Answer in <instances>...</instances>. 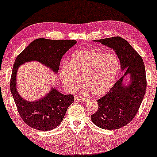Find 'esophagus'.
I'll return each instance as SVG.
<instances>
[{
    "label": "esophagus",
    "mask_w": 157,
    "mask_h": 157,
    "mask_svg": "<svg viewBox=\"0 0 157 157\" xmlns=\"http://www.w3.org/2000/svg\"><path fill=\"white\" fill-rule=\"evenodd\" d=\"M74 99H75V100H79V101H86L88 100L86 98H85V97H79V96H75Z\"/></svg>",
    "instance_id": "obj_1"
}]
</instances>
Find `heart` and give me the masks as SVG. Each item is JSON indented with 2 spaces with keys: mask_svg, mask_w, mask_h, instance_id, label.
Masks as SVG:
<instances>
[{
  "mask_svg": "<svg viewBox=\"0 0 157 157\" xmlns=\"http://www.w3.org/2000/svg\"><path fill=\"white\" fill-rule=\"evenodd\" d=\"M119 60L113 53L93 49H82L71 55L69 65L65 63L60 70L64 86L74 91L81 86V79L94 96H102L113 86L119 70Z\"/></svg>",
  "mask_w": 157,
  "mask_h": 157,
  "instance_id": "b5f03b06",
  "label": "heart"
}]
</instances>
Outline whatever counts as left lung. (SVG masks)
<instances>
[{"instance_id": "left-lung-1", "label": "left lung", "mask_w": 157, "mask_h": 157, "mask_svg": "<svg viewBox=\"0 0 157 157\" xmlns=\"http://www.w3.org/2000/svg\"><path fill=\"white\" fill-rule=\"evenodd\" d=\"M95 42L115 51L124 74L107 94L97 100L99 109L91 115V120L101 129H120L132 121L142 103L147 88L145 65L137 51L122 37H113ZM126 75L130 76L128 84L124 83Z\"/></svg>"}]
</instances>
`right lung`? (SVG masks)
Masks as SVG:
<instances>
[{"label":"right lung","mask_w":157,"mask_h":157,"mask_svg":"<svg viewBox=\"0 0 157 157\" xmlns=\"http://www.w3.org/2000/svg\"><path fill=\"white\" fill-rule=\"evenodd\" d=\"M76 40H53L40 38L30 44L17 56L12 69L10 90L20 117L35 129L50 131L60 125L67 108L74 101L72 94H63L53 87L42 98L29 101L22 98L17 90V74L26 62L37 61L57 74L64 54L76 44Z\"/></svg>","instance_id":"obj_1"}]
</instances>
